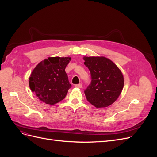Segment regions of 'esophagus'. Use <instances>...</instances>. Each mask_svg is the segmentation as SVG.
Listing matches in <instances>:
<instances>
[{
  "mask_svg": "<svg viewBox=\"0 0 157 157\" xmlns=\"http://www.w3.org/2000/svg\"><path fill=\"white\" fill-rule=\"evenodd\" d=\"M75 87L78 88H81L82 87V84H75Z\"/></svg>",
  "mask_w": 157,
  "mask_h": 157,
  "instance_id": "1",
  "label": "esophagus"
}]
</instances>
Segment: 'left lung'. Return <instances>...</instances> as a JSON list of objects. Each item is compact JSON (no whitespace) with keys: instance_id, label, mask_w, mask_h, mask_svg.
<instances>
[{"instance_id":"left-lung-1","label":"left lung","mask_w":157,"mask_h":157,"mask_svg":"<svg viewBox=\"0 0 157 157\" xmlns=\"http://www.w3.org/2000/svg\"><path fill=\"white\" fill-rule=\"evenodd\" d=\"M92 81L84 90L87 100L96 108L107 107L115 102L124 87V77L116 64L103 56H84Z\"/></svg>"}]
</instances>
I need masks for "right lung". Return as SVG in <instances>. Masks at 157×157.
Here are the masks:
<instances>
[{
	"mask_svg": "<svg viewBox=\"0 0 157 157\" xmlns=\"http://www.w3.org/2000/svg\"><path fill=\"white\" fill-rule=\"evenodd\" d=\"M71 59L70 57H49L33 70L29 87L40 101L53 105L65 98L71 85L65 69Z\"/></svg>",
	"mask_w": 157,
	"mask_h": 157,
	"instance_id": "right-lung-1",
	"label": "right lung"
}]
</instances>
